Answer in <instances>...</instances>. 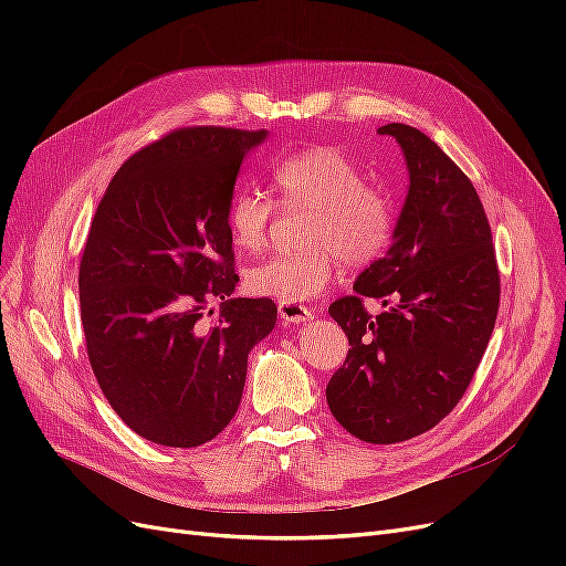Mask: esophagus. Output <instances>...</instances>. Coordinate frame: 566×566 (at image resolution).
<instances>
[{
    "instance_id": "1",
    "label": "esophagus",
    "mask_w": 566,
    "mask_h": 566,
    "mask_svg": "<svg viewBox=\"0 0 566 566\" xmlns=\"http://www.w3.org/2000/svg\"><path fill=\"white\" fill-rule=\"evenodd\" d=\"M279 314L285 323H306L314 316L310 306L297 304V302H279Z\"/></svg>"
}]
</instances>
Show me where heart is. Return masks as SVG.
Here are the masks:
<instances>
[{
    "label": "heart",
    "instance_id": "1",
    "mask_svg": "<svg viewBox=\"0 0 566 566\" xmlns=\"http://www.w3.org/2000/svg\"><path fill=\"white\" fill-rule=\"evenodd\" d=\"M271 188L285 210H310L304 241L312 248L281 252L248 271L256 297L310 302L331 285L337 260L364 266L385 252L394 233V205L382 188L333 146L290 153L271 169ZM273 202L254 188H235L227 205V229L241 252H260L271 231Z\"/></svg>",
    "mask_w": 566,
    "mask_h": 566
}]
</instances>
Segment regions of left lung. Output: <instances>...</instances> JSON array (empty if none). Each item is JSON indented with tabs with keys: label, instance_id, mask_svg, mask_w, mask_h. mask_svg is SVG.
Segmentation results:
<instances>
[{
	"label": "left lung",
	"instance_id": "left-lung-1",
	"mask_svg": "<svg viewBox=\"0 0 566 566\" xmlns=\"http://www.w3.org/2000/svg\"><path fill=\"white\" fill-rule=\"evenodd\" d=\"M408 196L391 245L328 314L349 339L325 387L331 413L368 443L413 439L447 418L486 352L501 302L491 227L472 181L430 136L391 123ZM366 296L386 312L370 317Z\"/></svg>",
	"mask_w": 566,
	"mask_h": 566
}]
</instances>
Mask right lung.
I'll return each mask as SVG.
<instances>
[{
    "instance_id": "obj_1",
    "label": "right lung",
    "mask_w": 566,
    "mask_h": 566,
    "mask_svg": "<svg viewBox=\"0 0 566 566\" xmlns=\"http://www.w3.org/2000/svg\"><path fill=\"white\" fill-rule=\"evenodd\" d=\"M264 139L266 129L169 132L117 169L92 219L80 262L90 364L115 413L160 447L193 449L224 430L248 354L276 325L269 297H231L227 205ZM212 296L220 314L205 324Z\"/></svg>"
}]
</instances>
